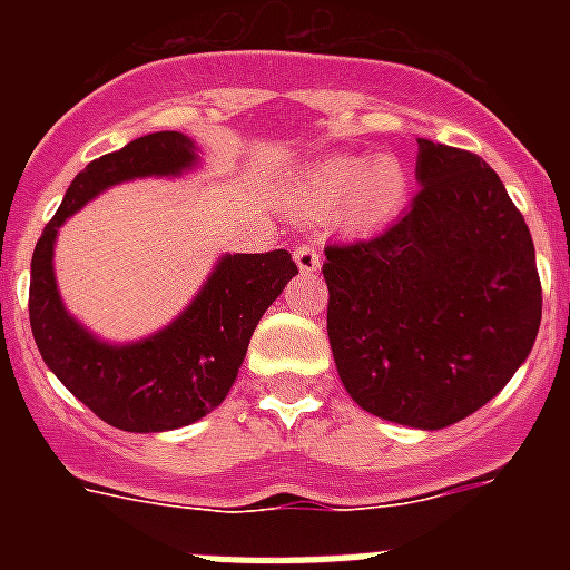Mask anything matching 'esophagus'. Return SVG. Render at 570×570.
<instances>
[{"mask_svg": "<svg viewBox=\"0 0 570 570\" xmlns=\"http://www.w3.org/2000/svg\"><path fill=\"white\" fill-rule=\"evenodd\" d=\"M294 259H296V265H299V271L311 274V271L320 268L322 256H320V250H316L314 245H311V242H305V245L294 248Z\"/></svg>", "mask_w": 570, "mask_h": 570, "instance_id": "1", "label": "esophagus"}]
</instances>
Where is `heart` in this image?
I'll use <instances>...</instances> for the list:
<instances>
[{"mask_svg":"<svg viewBox=\"0 0 570 570\" xmlns=\"http://www.w3.org/2000/svg\"><path fill=\"white\" fill-rule=\"evenodd\" d=\"M405 190V174L394 156H376L371 163L356 156H331L311 165L296 188L302 214L325 216L345 205L354 225H374L394 214Z\"/></svg>","mask_w":570,"mask_h":570,"instance_id":"obj_1","label":"heart"}]
</instances>
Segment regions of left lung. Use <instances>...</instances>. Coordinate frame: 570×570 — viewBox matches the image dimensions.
<instances>
[{"mask_svg":"<svg viewBox=\"0 0 570 570\" xmlns=\"http://www.w3.org/2000/svg\"><path fill=\"white\" fill-rule=\"evenodd\" d=\"M420 190L380 236L325 248L328 340L351 400L400 425H454L531 354L542 285L531 230L471 150L420 139Z\"/></svg>","mask_w":570,"mask_h":570,"instance_id":"8db88e82","label":"left lung"}]
</instances>
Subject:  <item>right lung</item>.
Listing matches in <instances>:
<instances>
[{"label":"right lung","mask_w":570,"mask_h":570,"mask_svg":"<svg viewBox=\"0 0 570 570\" xmlns=\"http://www.w3.org/2000/svg\"><path fill=\"white\" fill-rule=\"evenodd\" d=\"M194 142L176 130L139 136L85 165L62 205L45 225L30 259V331L45 365L119 431L154 434L190 425L228 396L256 322L296 271L288 250L223 256L205 288L168 328L134 345H105L68 316L53 279L59 225L99 190L134 176H168L190 168Z\"/></svg>","instance_id":"obj_1"}]
</instances>
